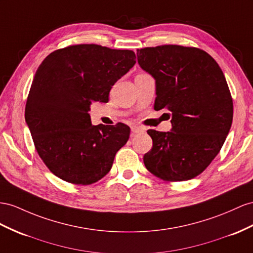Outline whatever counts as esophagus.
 Instances as JSON below:
<instances>
[{
    "mask_svg": "<svg viewBox=\"0 0 253 253\" xmlns=\"http://www.w3.org/2000/svg\"><path fill=\"white\" fill-rule=\"evenodd\" d=\"M144 131V128L139 127V126H132L131 127V132L132 133H140V132H143Z\"/></svg>",
    "mask_w": 253,
    "mask_h": 253,
    "instance_id": "esophagus-1",
    "label": "esophagus"
}]
</instances>
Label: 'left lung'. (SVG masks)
<instances>
[{"label":"left lung","instance_id":"8db88e82","mask_svg":"<svg viewBox=\"0 0 253 253\" xmlns=\"http://www.w3.org/2000/svg\"><path fill=\"white\" fill-rule=\"evenodd\" d=\"M140 67L156 83L154 109H168L171 131L150 129L152 150L146 169L165 180L198 176L224 143L233 120L228 83L217 62L205 51L165 44L137 50Z\"/></svg>","mask_w":253,"mask_h":253}]
</instances>
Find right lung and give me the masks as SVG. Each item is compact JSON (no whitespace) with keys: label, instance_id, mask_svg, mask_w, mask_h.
Segmentation results:
<instances>
[{"label":"right lung","instance_id":"obj_1","mask_svg":"<svg viewBox=\"0 0 253 253\" xmlns=\"http://www.w3.org/2000/svg\"><path fill=\"white\" fill-rule=\"evenodd\" d=\"M131 50L76 44L50 53L36 70L25 122L40 157L54 175L89 185L111 170L130 128L93 126V101L108 102L114 83L135 64Z\"/></svg>","mask_w":253,"mask_h":253}]
</instances>
